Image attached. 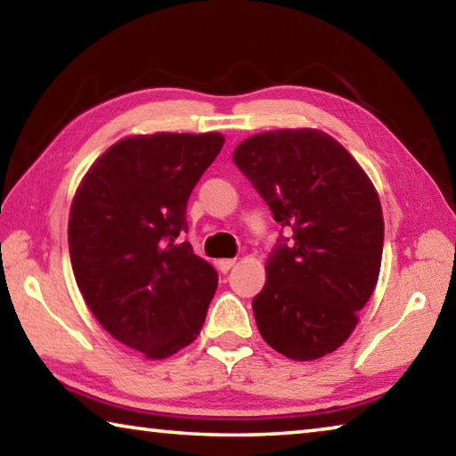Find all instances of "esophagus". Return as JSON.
I'll list each match as a JSON object with an SVG mask.
<instances>
[{
	"label": "esophagus",
	"mask_w": 456,
	"mask_h": 456,
	"mask_svg": "<svg viewBox=\"0 0 456 456\" xmlns=\"http://www.w3.org/2000/svg\"><path fill=\"white\" fill-rule=\"evenodd\" d=\"M233 265H235V259H219L217 261V267H219L221 273H227Z\"/></svg>",
	"instance_id": "34e87169"
}]
</instances>
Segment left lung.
<instances>
[{"mask_svg":"<svg viewBox=\"0 0 456 456\" xmlns=\"http://www.w3.org/2000/svg\"><path fill=\"white\" fill-rule=\"evenodd\" d=\"M237 165L281 223L253 314L265 342L291 360L338 350L380 273L384 219L372 181L352 154L315 128L247 138Z\"/></svg>","mask_w":456,"mask_h":456,"instance_id":"1","label":"left lung"}]
</instances>
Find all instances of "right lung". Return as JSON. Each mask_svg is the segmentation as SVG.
<instances>
[{
	"label": "right lung",
	"instance_id": "obj_1",
	"mask_svg": "<svg viewBox=\"0 0 456 456\" xmlns=\"http://www.w3.org/2000/svg\"><path fill=\"white\" fill-rule=\"evenodd\" d=\"M223 142L219 133L122 138L90 167L72 200L76 283L108 334L151 360L199 336L217 289L215 267L183 237L191 191Z\"/></svg>",
	"mask_w": 456,
	"mask_h": 456
}]
</instances>
